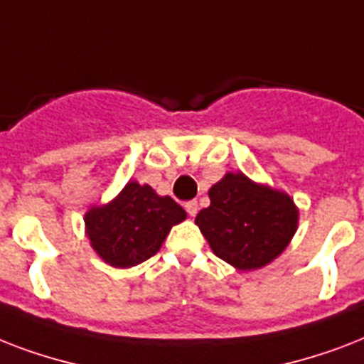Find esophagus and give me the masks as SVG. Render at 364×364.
<instances>
[{"label":"esophagus","mask_w":364,"mask_h":364,"mask_svg":"<svg viewBox=\"0 0 364 364\" xmlns=\"http://www.w3.org/2000/svg\"><path fill=\"white\" fill-rule=\"evenodd\" d=\"M185 210H187L188 215L194 217L196 213H198V202H196V200H191V202H187V204H185Z\"/></svg>","instance_id":"obj_1"}]
</instances>
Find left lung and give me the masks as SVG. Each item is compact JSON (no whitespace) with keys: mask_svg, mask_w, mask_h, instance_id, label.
Here are the masks:
<instances>
[{"mask_svg":"<svg viewBox=\"0 0 364 364\" xmlns=\"http://www.w3.org/2000/svg\"><path fill=\"white\" fill-rule=\"evenodd\" d=\"M208 194L210 205L194 223L211 251L236 270L251 272L270 264L299 228L294 200L242 171H227Z\"/></svg>","mask_w":364,"mask_h":364,"instance_id":"obj_1","label":"left lung"}]
</instances>
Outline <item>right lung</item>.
Here are the masks:
<instances>
[{
    "label": "right lung",
    "instance_id": "add662e5",
    "mask_svg": "<svg viewBox=\"0 0 364 364\" xmlns=\"http://www.w3.org/2000/svg\"><path fill=\"white\" fill-rule=\"evenodd\" d=\"M185 219L176 200L130 179L115 198L85 213V234L105 264L132 268L159 253L171 227Z\"/></svg>",
    "mask_w": 364,
    "mask_h": 364
}]
</instances>
